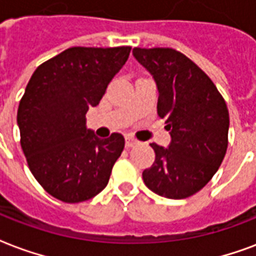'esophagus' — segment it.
<instances>
[{"mask_svg": "<svg viewBox=\"0 0 256 256\" xmlns=\"http://www.w3.org/2000/svg\"><path fill=\"white\" fill-rule=\"evenodd\" d=\"M124 142H126V148H132V146H136L140 144V141H138V140H136L134 136H126V138H124Z\"/></svg>", "mask_w": 256, "mask_h": 256, "instance_id": "obj_1", "label": "esophagus"}]
</instances>
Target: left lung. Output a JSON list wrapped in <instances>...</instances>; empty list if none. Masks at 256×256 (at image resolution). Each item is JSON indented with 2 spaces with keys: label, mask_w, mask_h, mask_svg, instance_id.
Here are the masks:
<instances>
[{
  "label": "left lung",
  "mask_w": 256,
  "mask_h": 256,
  "mask_svg": "<svg viewBox=\"0 0 256 256\" xmlns=\"http://www.w3.org/2000/svg\"><path fill=\"white\" fill-rule=\"evenodd\" d=\"M132 54L157 83V112L172 136L168 149L150 145L156 161L142 178L160 196L186 198L204 188L223 162L230 128L227 104L210 76L178 50L134 48Z\"/></svg>",
  "instance_id": "left-lung-1"
}]
</instances>
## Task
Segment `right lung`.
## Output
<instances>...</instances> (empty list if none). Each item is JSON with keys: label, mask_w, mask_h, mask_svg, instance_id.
Listing matches in <instances>:
<instances>
[{"label": "right lung", "mask_w": 256, "mask_h": 256, "mask_svg": "<svg viewBox=\"0 0 256 256\" xmlns=\"http://www.w3.org/2000/svg\"><path fill=\"white\" fill-rule=\"evenodd\" d=\"M132 46H72L33 72L17 111L20 144L37 182L58 200L86 202L102 192L124 148L86 128V114L106 92Z\"/></svg>", "instance_id": "obj_1"}]
</instances>
